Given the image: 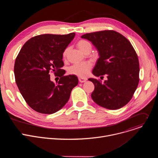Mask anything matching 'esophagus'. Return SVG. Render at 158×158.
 Masks as SVG:
<instances>
[{"instance_id":"34e87169","label":"esophagus","mask_w":158,"mask_h":158,"mask_svg":"<svg viewBox=\"0 0 158 158\" xmlns=\"http://www.w3.org/2000/svg\"><path fill=\"white\" fill-rule=\"evenodd\" d=\"M86 80H87L86 79H84V78H81V77H79V81L80 82H81V83L85 82Z\"/></svg>"}]
</instances>
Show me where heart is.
Masks as SVG:
<instances>
[{"label":"heart","instance_id":"obj_1","mask_svg":"<svg viewBox=\"0 0 158 158\" xmlns=\"http://www.w3.org/2000/svg\"><path fill=\"white\" fill-rule=\"evenodd\" d=\"M77 46L79 50L83 53L85 52L88 49H91V45L89 42L85 40H80L77 43ZM69 48H66L62 54L64 57H65L68 54ZM92 64L89 62H85L79 64H76L71 66L69 69V73L71 74L76 75L80 77H85L87 76L90 69H91Z\"/></svg>","mask_w":158,"mask_h":158}]
</instances>
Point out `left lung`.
I'll return each instance as SVG.
<instances>
[{
    "label": "left lung",
    "instance_id": "8db88e82",
    "mask_svg": "<svg viewBox=\"0 0 158 158\" xmlns=\"http://www.w3.org/2000/svg\"><path fill=\"white\" fill-rule=\"evenodd\" d=\"M94 45L99 54L93 74L106 75L104 84L96 79L88 80L94 84L93 100L99 106L114 110L127 104L139 83V64L131 42L114 31L87 33L81 36Z\"/></svg>",
    "mask_w": 158,
    "mask_h": 158
}]
</instances>
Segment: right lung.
Masks as SVG:
<instances>
[{
	"mask_svg": "<svg viewBox=\"0 0 158 158\" xmlns=\"http://www.w3.org/2000/svg\"><path fill=\"white\" fill-rule=\"evenodd\" d=\"M76 34H42L28 40L20 49L14 64L17 85L22 97L34 110L51 114L69 101L73 89L78 84L75 75L64 76L62 54ZM51 71L60 76L55 85Z\"/></svg>",
	"mask_w": 158,
	"mask_h": 158,
	"instance_id": "add662e5",
	"label": "right lung"
}]
</instances>
